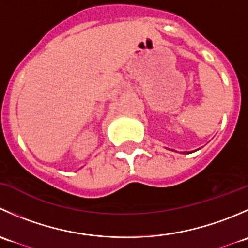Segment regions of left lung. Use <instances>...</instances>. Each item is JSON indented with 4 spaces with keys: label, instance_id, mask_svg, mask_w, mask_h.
Returning a JSON list of instances; mask_svg holds the SVG:
<instances>
[{
    "label": "left lung",
    "instance_id": "left-lung-1",
    "mask_svg": "<svg viewBox=\"0 0 248 248\" xmlns=\"http://www.w3.org/2000/svg\"><path fill=\"white\" fill-rule=\"evenodd\" d=\"M186 154H187V152H186Z\"/></svg>",
    "mask_w": 248,
    "mask_h": 248
}]
</instances>
